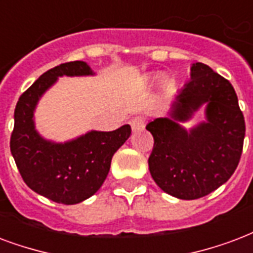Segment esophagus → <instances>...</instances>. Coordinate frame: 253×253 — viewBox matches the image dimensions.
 Listing matches in <instances>:
<instances>
[{
  "label": "esophagus",
  "instance_id": "esophagus-1",
  "mask_svg": "<svg viewBox=\"0 0 253 253\" xmlns=\"http://www.w3.org/2000/svg\"><path fill=\"white\" fill-rule=\"evenodd\" d=\"M144 123H146V119L142 117V115H135L134 118L130 121L131 128L134 131H139L144 127Z\"/></svg>",
  "mask_w": 253,
  "mask_h": 253
}]
</instances>
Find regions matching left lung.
Wrapping results in <instances>:
<instances>
[{"label":"left lung","mask_w":253,"mask_h":253,"mask_svg":"<svg viewBox=\"0 0 253 253\" xmlns=\"http://www.w3.org/2000/svg\"><path fill=\"white\" fill-rule=\"evenodd\" d=\"M192 80L173 102L169 118L146 126L154 136L148 169L162 190L179 199H199L224 184L238 167L246 135L244 115L228 80L204 63L191 67ZM203 103L207 124L190 133L178 126Z\"/></svg>","instance_id":"8db88e82"}]
</instances>
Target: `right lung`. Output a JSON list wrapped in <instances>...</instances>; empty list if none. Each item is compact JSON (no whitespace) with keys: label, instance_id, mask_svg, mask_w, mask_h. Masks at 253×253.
Segmentation results:
<instances>
[{"label":"right lung","instance_id":"add662e5","mask_svg":"<svg viewBox=\"0 0 253 253\" xmlns=\"http://www.w3.org/2000/svg\"><path fill=\"white\" fill-rule=\"evenodd\" d=\"M82 61L50 69L21 94L14 110L10 151L24 182L34 192L61 204L84 202L101 188L113 155L131 135L130 125L118 130L91 131L73 142L55 144L37 134L33 111L38 98L61 75H90Z\"/></svg>","mask_w":253,"mask_h":253}]
</instances>
